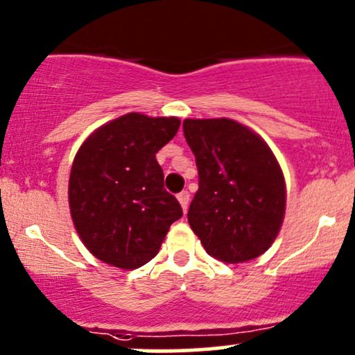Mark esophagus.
<instances>
[{"mask_svg":"<svg viewBox=\"0 0 355 355\" xmlns=\"http://www.w3.org/2000/svg\"><path fill=\"white\" fill-rule=\"evenodd\" d=\"M178 202H180L182 209H184V212H187V209H189V202H190V193L187 192V190H184V192H180L177 196Z\"/></svg>","mask_w":355,"mask_h":355,"instance_id":"obj_1","label":"esophagus"}]
</instances>
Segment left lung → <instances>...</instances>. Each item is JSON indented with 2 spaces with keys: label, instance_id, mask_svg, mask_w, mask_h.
<instances>
[{
  "label": "left lung",
  "instance_id": "8db88e82",
  "mask_svg": "<svg viewBox=\"0 0 355 355\" xmlns=\"http://www.w3.org/2000/svg\"><path fill=\"white\" fill-rule=\"evenodd\" d=\"M198 190L189 224L212 258L244 263L268 251L283 224V171L259 135L232 119H185Z\"/></svg>",
  "mask_w": 355,
  "mask_h": 355
}]
</instances>
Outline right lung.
<instances>
[{
	"instance_id": "right-lung-1",
	"label": "right lung",
	"mask_w": 355,
	"mask_h": 355,
	"mask_svg": "<svg viewBox=\"0 0 355 355\" xmlns=\"http://www.w3.org/2000/svg\"><path fill=\"white\" fill-rule=\"evenodd\" d=\"M178 128V118L130 112L97 128L79 148L69 178L70 216L97 259L136 270L158 254L182 217L157 162Z\"/></svg>"
}]
</instances>
